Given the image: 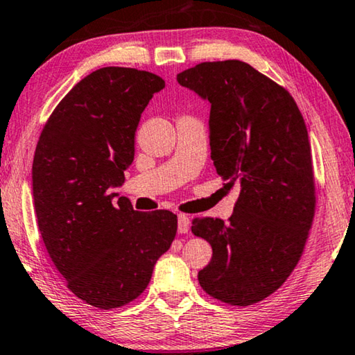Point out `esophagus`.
Returning <instances> with one entry per match:
<instances>
[{
    "mask_svg": "<svg viewBox=\"0 0 355 355\" xmlns=\"http://www.w3.org/2000/svg\"><path fill=\"white\" fill-rule=\"evenodd\" d=\"M189 224H191V221L187 215H178V232L180 234H188Z\"/></svg>",
    "mask_w": 355,
    "mask_h": 355,
    "instance_id": "obj_1",
    "label": "esophagus"
}]
</instances>
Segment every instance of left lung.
I'll list each match as a JSON object with an SVG mask.
<instances>
[{"mask_svg":"<svg viewBox=\"0 0 355 355\" xmlns=\"http://www.w3.org/2000/svg\"><path fill=\"white\" fill-rule=\"evenodd\" d=\"M177 80L210 103V148L224 188L240 189L234 215L194 218V235L213 256L198 278L213 299L257 303L289 278L311 229V147L294 98L272 78L239 60L207 61Z\"/></svg>","mask_w":355,"mask_h":355,"instance_id":"obj_1","label":"left lung"}]
</instances>
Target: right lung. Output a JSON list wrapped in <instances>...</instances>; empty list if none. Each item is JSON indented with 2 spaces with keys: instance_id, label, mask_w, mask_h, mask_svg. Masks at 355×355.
I'll use <instances>...</instances> for the list:
<instances>
[{
  "instance_id": "obj_1",
  "label": "right lung",
  "mask_w": 355,
  "mask_h": 355,
  "mask_svg": "<svg viewBox=\"0 0 355 355\" xmlns=\"http://www.w3.org/2000/svg\"><path fill=\"white\" fill-rule=\"evenodd\" d=\"M166 87L132 67H101L55 107L33 159L37 227L66 286L78 299L112 309L142 294L171 248L177 215L140 213L121 187L134 161L140 115Z\"/></svg>"
}]
</instances>
